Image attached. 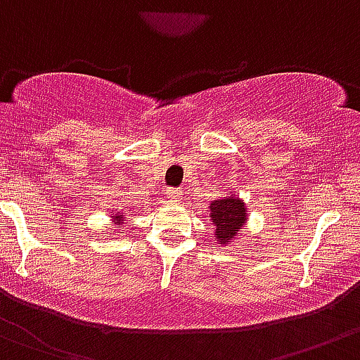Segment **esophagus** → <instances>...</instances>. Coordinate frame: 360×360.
Here are the masks:
<instances>
[{
  "mask_svg": "<svg viewBox=\"0 0 360 360\" xmlns=\"http://www.w3.org/2000/svg\"><path fill=\"white\" fill-rule=\"evenodd\" d=\"M166 198H167V201H171V203H178V201H180V198H182V193L176 189H167Z\"/></svg>",
  "mask_w": 360,
  "mask_h": 360,
  "instance_id": "esophagus-1",
  "label": "esophagus"
}]
</instances>
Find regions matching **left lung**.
<instances>
[{
    "label": "left lung",
    "instance_id": "left-lung-1",
    "mask_svg": "<svg viewBox=\"0 0 360 360\" xmlns=\"http://www.w3.org/2000/svg\"><path fill=\"white\" fill-rule=\"evenodd\" d=\"M208 212H210V221L215 228L214 235L221 245L235 240L248 222V207L244 200L233 194L210 201Z\"/></svg>",
    "mask_w": 360,
    "mask_h": 360
}]
</instances>
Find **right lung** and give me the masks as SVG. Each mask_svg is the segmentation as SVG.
I'll return each instance as SVG.
<instances>
[{"instance_id":"1","label":"right lung","mask_w":360,"mask_h":360,"mask_svg":"<svg viewBox=\"0 0 360 360\" xmlns=\"http://www.w3.org/2000/svg\"><path fill=\"white\" fill-rule=\"evenodd\" d=\"M111 221H112V224H115L116 229H123L127 217H125V214H123V212L112 210L111 212Z\"/></svg>"}]
</instances>
